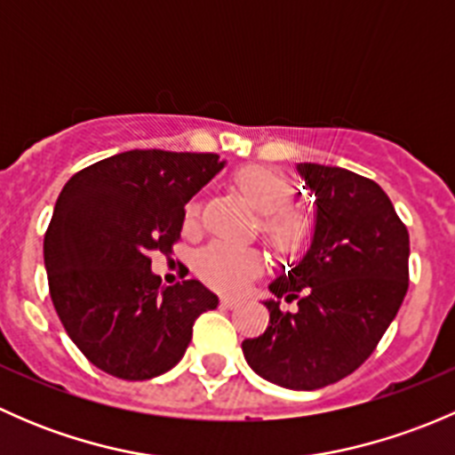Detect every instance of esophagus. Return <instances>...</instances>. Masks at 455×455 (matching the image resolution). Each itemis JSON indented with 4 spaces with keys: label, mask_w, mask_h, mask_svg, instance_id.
I'll return each mask as SVG.
<instances>
[{
    "label": "esophagus",
    "mask_w": 455,
    "mask_h": 455,
    "mask_svg": "<svg viewBox=\"0 0 455 455\" xmlns=\"http://www.w3.org/2000/svg\"><path fill=\"white\" fill-rule=\"evenodd\" d=\"M220 306H222V308H235V306H240V299H235V297H222V299H220Z\"/></svg>",
    "instance_id": "34e87169"
}]
</instances>
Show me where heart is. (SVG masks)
<instances>
[{"label":"heart","mask_w":455,"mask_h":455,"mask_svg":"<svg viewBox=\"0 0 455 455\" xmlns=\"http://www.w3.org/2000/svg\"><path fill=\"white\" fill-rule=\"evenodd\" d=\"M237 189L261 213V233L279 255H299L310 244L315 220L308 211L292 204V185L282 173L261 164L244 167L233 176ZM198 204L187 206V228L198 227ZM198 275L211 288L240 292L266 268V257L251 246L213 242L196 259Z\"/></svg>","instance_id":"b5f03b06"}]
</instances>
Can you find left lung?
<instances>
[{"instance_id": "1", "label": "left lung", "mask_w": 455, "mask_h": 455, "mask_svg": "<svg viewBox=\"0 0 455 455\" xmlns=\"http://www.w3.org/2000/svg\"><path fill=\"white\" fill-rule=\"evenodd\" d=\"M315 194L313 244L270 283L295 313L264 301L270 323L242 341L246 363L288 389H319L346 379L376 350L410 286V233L387 194L341 167L301 163Z\"/></svg>"}]
</instances>
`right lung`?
Instances as JSON below:
<instances>
[{"label": "right lung", "mask_w": 455, "mask_h": 455, "mask_svg": "<svg viewBox=\"0 0 455 455\" xmlns=\"http://www.w3.org/2000/svg\"><path fill=\"white\" fill-rule=\"evenodd\" d=\"M222 167L215 154L132 149L81 169L59 194L44 237L50 297L99 370L125 380L164 374L196 319L218 308L198 279L160 286L149 253H172L185 204Z\"/></svg>", "instance_id": "add662e5"}]
</instances>
